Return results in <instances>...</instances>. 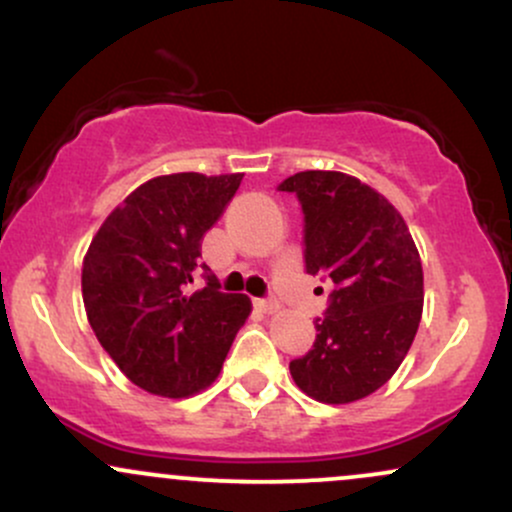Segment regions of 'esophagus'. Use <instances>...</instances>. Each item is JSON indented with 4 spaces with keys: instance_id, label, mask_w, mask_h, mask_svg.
Instances as JSON below:
<instances>
[{
    "instance_id": "obj_1",
    "label": "esophagus",
    "mask_w": 512,
    "mask_h": 512,
    "mask_svg": "<svg viewBox=\"0 0 512 512\" xmlns=\"http://www.w3.org/2000/svg\"><path fill=\"white\" fill-rule=\"evenodd\" d=\"M255 305H257V308L262 310V313H276V310L281 308V303L276 301L274 296H267V298H257Z\"/></svg>"
}]
</instances>
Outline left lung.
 I'll return each mask as SVG.
<instances>
[{
  "label": "left lung",
  "instance_id": "8db88e82",
  "mask_svg": "<svg viewBox=\"0 0 512 512\" xmlns=\"http://www.w3.org/2000/svg\"><path fill=\"white\" fill-rule=\"evenodd\" d=\"M276 190L301 204L305 272L332 284L313 349L293 358L291 375L317 402H356L392 378L419 330V250L399 211L351 175L305 170Z\"/></svg>",
  "mask_w": 512,
  "mask_h": 512
}]
</instances>
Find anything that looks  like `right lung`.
Masks as SVG:
<instances>
[{
  "label": "right lung",
  "mask_w": 512,
  "mask_h": 512,
  "mask_svg": "<svg viewBox=\"0 0 512 512\" xmlns=\"http://www.w3.org/2000/svg\"><path fill=\"white\" fill-rule=\"evenodd\" d=\"M243 173L161 175L105 219L81 269L88 322L117 368L151 395L187 397L219 375L250 298L223 293L202 257ZM202 271L205 286L191 291Z\"/></svg>",
  "instance_id": "right-lung-1"
}]
</instances>
